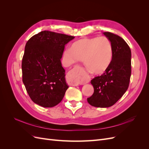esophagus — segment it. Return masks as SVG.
Returning a JSON list of instances; mask_svg holds the SVG:
<instances>
[{
	"instance_id": "esophagus-1",
	"label": "esophagus",
	"mask_w": 149,
	"mask_h": 149,
	"mask_svg": "<svg viewBox=\"0 0 149 149\" xmlns=\"http://www.w3.org/2000/svg\"><path fill=\"white\" fill-rule=\"evenodd\" d=\"M79 73L77 69H74L73 71H71L68 74L66 78V81L70 86H78L80 84L79 81Z\"/></svg>"
}]
</instances>
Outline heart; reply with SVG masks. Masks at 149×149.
I'll return each mask as SVG.
<instances>
[{"mask_svg":"<svg viewBox=\"0 0 149 149\" xmlns=\"http://www.w3.org/2000/svg\"><path fill=\"white\" fill-rule=\"evenodd\" d=\"M112 59V47L105 37L84 38L77 40L63 55V63L70 66L78 60H84L85 66L95 74H101L109 68ZM79 81H83L79 77Z\"/></svg>","mask_w":149,"mask_h":149,"instance_id":"obj_1","label":"heart"}]
</instances>
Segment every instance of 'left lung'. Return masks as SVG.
<instances>
[{
    "instance_id": "1",
    "label": "left lung",
    "mask_w": 149,
    "mask_h": 149,
    "mask_svg": "<svg viewBox=\"0 0 149 149\" xmlns=\"http://www.w3.org/2000/svg\"><path fill=\"white\" fill-rule=\"evenodd\" d=\"M104 34L112 44V59L105 73L91 81L94 93L87 101L97 107L113 106L127 90L131 76V51L127 43L118 35Z\"/></svg>"
}]
</instances>
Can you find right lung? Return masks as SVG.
Returning a JSON list of instances; mask_svg holds the SVG:
<instances>
[{
  "label": "right lung",
  "instance_id": "1",
  "mask_svg": "<svg viewBox=\"0 0 149 149\" xmlns=\"http://www.w3.org/2000/svg\"><path fill=\"white\" fill-rule=\"evenodd\" d=\"M73 36L45 30L26 42L22 58V81L30 99L43 107H52L63 98L68 86L61 58Z\"/></svg>",
  "mask_w": 149,
  "mask_h": 149
}]
</instances>
